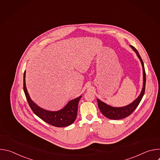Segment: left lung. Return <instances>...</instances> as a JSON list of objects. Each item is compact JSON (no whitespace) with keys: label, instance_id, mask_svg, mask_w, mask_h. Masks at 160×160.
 I'll return each mask as SVG.
<instances>
[{"label":"left lung","instance_id":"obj_1","mask_svg":"<svg viewBox=\"0 0 160 160\" xmlns=\"http://www.w3.org/2000/svg\"><path fill=\"white\" fill-rule=\"evenodd\" d=\"M130 47L132 48V49L136 52V54L138 55V58L141 60L142 66V69H143V88L141 91V93L139 95V96L133 102L130 104L129 105H127L124 107L121 108H115V107H111L109 105H107L104 102L101 101L99 99H97L98 107L102 112V115H104L106 118L111 119V120H120L124 118H126L130 115L134 111V110L136 109V108L138 106L139 104L141 99L143 98V96L145 92V88H146V72L144 69V62L142 61V59L141 57L140 56L138 50H137L132 45H130Z\"/></svg>","mask_w":160,"mask_h":160}]
</instances>
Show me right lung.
Returning <instances> with one entry per match:
<instances>
[{
	"instance_id": "add662e5",
	"label": "right lung",
	"mask_w": 160,
	"mask_h": 160,
	"mask_svg": "<svg viewBox=\"0 0 160 160\" xmlns=\"http://www.w3.org/2000/svg\"><path fill=\"white\" fill-rule=\"evenodd\" d=\"M23 90L30 108L37 117L45 122L56 127H64L72 125L75 121L78 102L82 96L70 101L61 110L50 111L40 108L31 100L25 85V72L23 76Z\"/></svg>"
}]
</instances>
